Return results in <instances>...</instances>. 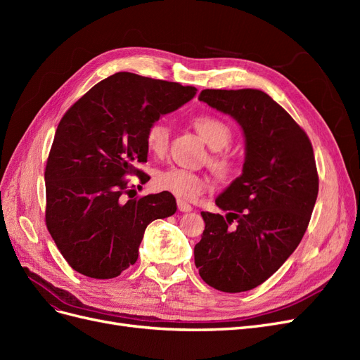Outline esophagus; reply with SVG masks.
Segmentation results:
<instances>
[{
  "label": "esophagus",
  "instance_id": "34e87169",
  "mask_svg": "<svg viewBox=\"0 0 360 360\" xmlns=\"http://www.w3.org/2000/svg\"><path fill=\"white\" fill-rule=\"evenodd\" d=\"M177 207H179V210L183 212V213H188V212H192V210H193V207H192L191 204L184 202V201H181V200L177 201Z\"/></svg>",
  "mask_w": 360,
  "mask_h": 360
}]
</instances>
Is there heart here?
Wrapping results in <instances>:
<instances>
[{
	"label": "heart",
	"instance_id": "heart-1",
	"mask_svg": "<svg viewBox=\"0 0 360 360\" xmlns=\"http://www.w3.org/2000/svg\"><path fill=\"white\" fill-rule=\"evenodd\" d=\"M193 126L205 143L214 150L226 147L233 138L231 127L221 117L213 114L197 115L193 118ZM146 146L150 153L155 156H163L167 153L169 146V127L163 120L148 124L146 130ZM212 165L221 176H230L236 168L234 159L228 153L214 155L212 158ZM209 179L204 174L176 167L160 169L155 176L158 189L169 192L181 201H195L209 188Z\"/></svg>",
	"mask_w": 360,
	"mask_h": 360
}]
</instances>
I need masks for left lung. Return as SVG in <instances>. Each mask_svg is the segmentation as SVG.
<instances>
[{
    "label": "left lung",
    "instance_id": "obj_1",
    "mask_svg": "<svg viewBox=\"0 0 360 360\" xmlns=\"http://www.w3.org/2000/svg\"><path fill=\"white\" fill-rule=\"evenodd\" d=\"M201 102L237 120L246 139L243 172L216 205L195 245L205 284L242 292L285 263L307 231L319 195V172L307 132L269 94L255 89L202 90Z\"/></svg>",
    "mask_w": 360,
    "mask_h": 360
}]
</instances>
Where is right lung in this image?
<instances>
[{"instance_id":"add662e5","label":"right lung","mask_w":360,"mask_h":360,"mask_svg":"<svg viewBox=\"0 0 360 360\" xmlns=\"http://www.w3.org/2000/svg\"><path fill=\"white\" fill-rule=\"evenodd\" d=\"M195 86L118 72L96 84L60 120L45 168L48 231L69 266L94 279L138 259L150 222L176 213L169 192L123 201L127 176L150 177L146 130L189 102Z\"/></svg>"}]
</instances>
